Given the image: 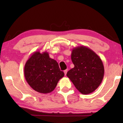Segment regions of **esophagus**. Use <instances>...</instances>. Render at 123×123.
<instances>
[{"label": "esophagus", "instance_id": "obj_1", "mask_svg": "<svg viewBox=\"0 0 123 123\" xmlns=\"http://www.w3.org/2000/svg\"><path fill=\"white\" fill-rule=\"evenodd\" d=\"M67 72H68V70H67V69L65 70L64 71H63V72H64V73H65V75H66V73H67Z\"/></svg>", "mask_w": 123, "mask_h": 123}]
</instances>
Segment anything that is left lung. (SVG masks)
Wrapping results in <instances>:
<instances>
[{"label":"left lung","instance_id":"1","mask_svg":"<svg viewBox=\"0 0 123 123\" xmlns=\"http://www.w3.org/2000/svg\"><path fill=\"white\" fill-rule=\"evenodd\" d=\"M72 61L74 68L66 76L83 94L94 92L102 83L104 66L100 57L88 47L79 46L72 49Z\"/></svg>","mask_w":123,"mask_h":123}]
</instances>
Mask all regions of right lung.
Wrapping results in <instances>:
<instances>
[{"label": "right lung", "mask_w": 123, "mask_h": 123, "mask_svg": "<svg viewBox=\"0 0 123 123\" xmlns=\"http://www.w3.org/2000/svg\"><path fill=\"white\" fill-rule=\"evenodd\" d=\"M25 79L33 90L48 94L54 90L57 83L64 76L58 63L51 58L47 52H34L25 63Z\"/></svg>", "instance_id": "obj_1"}]
</instances>
